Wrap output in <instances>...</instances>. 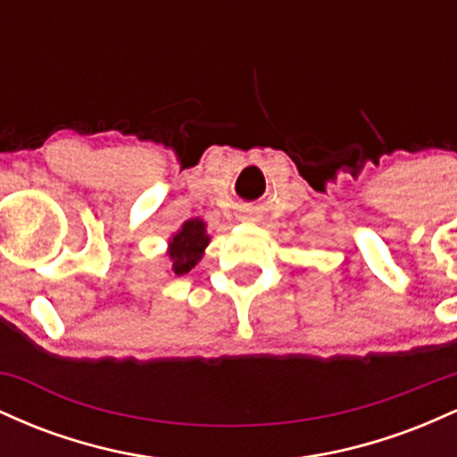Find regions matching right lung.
<instances>
[{"label": "right lung", "instance_id": "right-lung-1", "mask_svg": "<svg viewBox=\"0 0 457 457\" xmlns=\"http://www.w3.org/2000/svg\"><path fill=\"white\" fill-rule=\"evenodd\" d=\"M208 240L211 238L206 236V225L199 221V219H191V221L182 225L180 232L170 243L171 270L176 275H187L202 260Z\"/></svg>", "mask_w": 457, "mask_h": 457}]
</instances>
